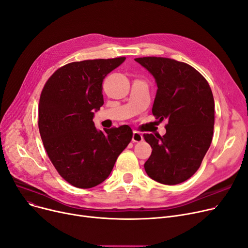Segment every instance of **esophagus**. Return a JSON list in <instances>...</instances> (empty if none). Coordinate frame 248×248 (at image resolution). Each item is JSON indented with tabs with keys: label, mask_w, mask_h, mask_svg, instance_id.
<instances>
[{
	"label": "esophagus",
	"mask_w": 248,
	"mask_h": 248,
	"mask_svg": "<svg viewBox=\"0 0 248 248\" xmlns=\"http://www.w3.org/2000/svg\"><path fill=\"white\" fill-rule=\"evenodd\" d=\"M142 140H144V137H142V135L140 132L135 131L134 134H133V141L134 142H140Z\"/></svg>",
	"instance_id": "esophagus-1"
}]
</instances>
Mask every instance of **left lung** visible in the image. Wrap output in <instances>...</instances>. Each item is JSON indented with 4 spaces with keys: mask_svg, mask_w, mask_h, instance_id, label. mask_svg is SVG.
Returning a JSON list of instances; mask_svg holds the SVG:
<instances>
[{
    "mask_svg": "<svg viewBox=\"0 0 248 248\" xmlns=\"http://www.w3.org/2000/svg\"><path fill=\"white\" fill-rule=\"evenodd\" d=\"M155 77L158 90L152 108L168 120L166 134H145L153 151L145 163L150 178L176 185L191 178L209 149L214 129V98L204 76L191 65L165 57L135 59Z\"/></svg>",
    "mask_w": 248,
    "mask_h": 248,
    "instance_id": "obj_1",
    "label": "left lung"
}]
</instances>
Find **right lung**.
Here are the masks:
<instances>
[{"label": "right lung", "instance_id": "add662e5", "mask_svg": "<svg viewBox=\"0 0 248 248\" xmlns=\"http://www.w3.org/2000/svg\"><path fill=\"white\" fill-rule=\"evenodd\" d=\"M125 57L68 63L46 81L39 100L38 126L48 157L74 187L106 180L133 138L128 125L97 131L94 110L103 104L102 81Z\"/></svg>", "mask_w": 248, "mask_h": 248}]
</instances>
